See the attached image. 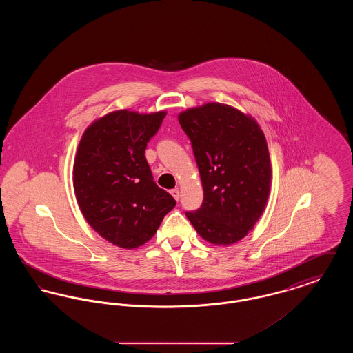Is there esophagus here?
Segmentation results:
<instances>
[{
  "instance_id": "esophagus-1",
  "label": "esophagus",
  "mask_w": 353,
  "mask_h": 353,
  "mask_svg": "<svg viewBox=\"0 0 353 353\" xmlns=\"http://www.w3.org/2000/svg\"><path fill=\"white\" fill-rule=\"evenodd\" d=\"M170 194L173 196V199H174L176 201L180 200V190H179V189H172V190H170Z\"/></svg>"
}]
</instances>
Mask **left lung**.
Masks as SVG:
<instances>
[{
  "instance_id": "obj_1",
  "label": "left lung",
  "mask_w": 353,
  "mask_h": 353,
  "mask_svg": "<svg viewBox=\"0 0 353 353\" xmlns=\"http://www.w3.org/2000/svg\"><path fill=\"white\" fill-rule=\"evenodd\" d=\"M201 176L203 201L186 217L202 238L232 245L246 236L269 199L271 164L265 134L230 105L208 103L179 115Z\"/></svg>"
}]
</instances>
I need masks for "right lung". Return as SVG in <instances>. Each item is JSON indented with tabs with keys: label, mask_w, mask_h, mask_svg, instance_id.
I'll return each instance as SVG.
<instances>
[{
	"label": "right lung",
	"mask_w": 353,
	"mask_h": 353,
	"mask_svg": "<svg viewBox=\"0 0 353 353\" xmlns=\"http://www.w3.org/2000/svg\"><path fill=\"white\" fill-rule=\"evenodd\" d=\"M165 115L115 111L94 121L79 143L72 170L77 201L90 226L119 248L148 242L176 206L153 181L144 154Z\"/></svg>",
	"instance_id": "1"
}]
</instances>
